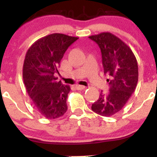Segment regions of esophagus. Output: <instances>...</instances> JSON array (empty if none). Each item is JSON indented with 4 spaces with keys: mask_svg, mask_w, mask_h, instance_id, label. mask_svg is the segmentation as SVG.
I'll use <instances>...</instances> for the list:
<instances>
[{
    "mask_svg": "<svg viewBox=\"0 0 157 157\" xmlns=\"http://www.w3.org/2000/svg\"><path fill=\"white\" fill-rule=\"evenodd\" d=\"M75 88H76L77 90H82V89H84L86 87L83 86H81V85H76V86H75Z\"/></svg>",
    "mask_w": 157,
    "mask_h": 157,
    "instance_id": "obj_1",
    "label": "esophagus"
}]
</instances>
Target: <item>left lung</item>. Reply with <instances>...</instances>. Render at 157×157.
<instances>
[{"label":"left lung","mask_w":157,"mask_h":157,"mask_svg":"<svg viewBox=\"0 0 157 157\" xmlns=\"http://www.w3.org/2000/svg\"><path fill=\"white\" fill-rule=\"evenodd\" d=\"M98 45L102 54L104 74L109 76V91H101L91 105L94 112L111 117L121 110L134 92L138 82V65L130 47L110 32L89 37Z\"/></svg>","instance_id":"1"}]
</instances>
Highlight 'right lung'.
Wrapping results in <instances>:
<instances>
[{"mask_svg":"<svg viewBox=\"0 0 157 157\" xmlns=\"http://www.w3.org/2000/svg\"><path fill=\"white\" fill-rule=\"evenodd\" d=\"M79 37L54 33L37 40L28 49L23 78L35 109L41 116L56 119L68 109L66 100L71 88L57 82L60 61L67 48Z\"/></svg>","mask_w":157,"mask_h":157,"instance_id":"obj_1","label":"right lung"}]
</instances>
